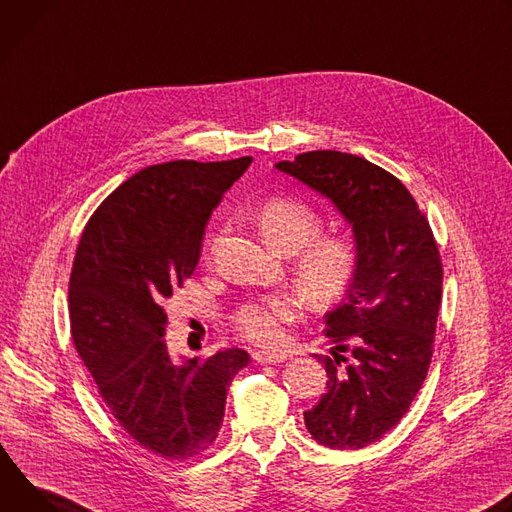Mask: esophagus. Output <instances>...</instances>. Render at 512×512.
Here are the masks:
<instances>
[{
	"instance_id": "34e87169",
	"label": "esophagus",
	"mask_w": 512,
	"mask_h": 512,
	"mask_svg": "<svg viewBox=\"0 0 512 512\" xmlns=\"http://www.w3.org/2000/svg\"><path fill=\"white\" fill-rule=\"evenodd\" d=\"M252 356L260 364H280V362H285V358H287L285 354H280V352H254Z\"/></svg>"
}]
</instances>
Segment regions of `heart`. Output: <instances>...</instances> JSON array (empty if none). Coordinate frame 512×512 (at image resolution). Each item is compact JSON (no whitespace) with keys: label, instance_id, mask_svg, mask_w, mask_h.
I'll list each match as a JSON object with an SVG mask.
<instances>
[{"label":"heart","instance_id":"1","mask_svg":"<svg viewBox=\"0 0 512 512\" xmlns=\"http://www.w3.org/2000/svg\"><path fill=\"white\" fill-rule=\"evenodd\" d=\"M256 223L268 246L293 254V274L303 291L317 303H331L346 295L360 268V242L352 232L321 234L323 217L301 197H272L256 213ZM217 240L207 248L213 254ZM303 313V299L291 291L244 303L236 315V329L260 346H276L285 327Z\"/></svg>","mask_w":512,"mask_h":512}]
</instances>
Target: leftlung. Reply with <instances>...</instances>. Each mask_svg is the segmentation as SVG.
Masks as SVG:
<instances>
[{"label": "left lung", "instance_id": "1", "mask_svg": "<svg viewBox=\"0 0 512 512\" xmlns=\"http://www.w3.org/2000/svg\"><path fill=\"white\" fill-rule=\"evenodd\" d=\"M276 168L329 197L360 242L352 287L325 315L333 350L317 360L327 392L305 425L325 447L362 449L403 419L429 372L443 285L439 248L409 189L362 156L313 150Z\"/></svg>", "mask_w": 512, "mask_h": 512}]
</instances>
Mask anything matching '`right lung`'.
<instances>
[{
  "mask_svg": "<svg viewBox=\"0 0 512 512\" xmlns=\"http://www.w3.org/2000/svg\"><path fill=\"white\" fill-rule=\"evenodd\" d=\"M250 156L142 168L89 217L69 282L71 335L103 405L138 445L191 460L217 439L225 396L250 356L232 348L177 364L166 301L193 276L205 225Z\"/></svg>",
  "mask_w": 512,
  "mask_h": 512,
  "instance_id": "right-lung-1",
  "label": "right lung"
}]
</instances>
